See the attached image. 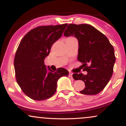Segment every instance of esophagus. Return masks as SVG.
Segmentation results:
<instances>
[{
    "label": "esophagus",
    "mask_w": 126,
    "mask_h": 126,
    "mask_svg": "<svg viewBox=\"0 0 126 126\" xmlns=\"http://www.w3.org/2000/svg\"><path fill=\"white\" fill-rule=\"evenodd\" d=\"M68 76H69V77H72V76H73V73H69Z\"/></svg>",
    "instance_id": "esophagus-1"
}]
</instances>
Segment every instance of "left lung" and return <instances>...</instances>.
Returning <instances> with one entry per match:
<instances>
[{
  "mask_svg": "<svg viewBox=\"0 0 126 126\" xmlns=\"http://www.w3.org/2000/svg\"><path fill=\"white\" fill-rule=\"evenodd\" d=\"M65 37L74 36L78 40V61L83 63L82 73L73 74L75 80L84 82L82 94H96L105 88L112 77L115 62L114 49L104 34L89 24H70L63 33Z\"/></svg>",
  "mask_w": 126,
  "mask_h": 126,
  "instance_id": "left-lung-1",
  "label": "left lung"
}]
</instances>
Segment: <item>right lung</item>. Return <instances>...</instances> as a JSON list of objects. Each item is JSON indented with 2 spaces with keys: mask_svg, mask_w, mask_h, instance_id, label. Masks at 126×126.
I'll use <instances>...</instances> for the list:
<instances>
[{
  "mask_svg": "<svg viewBox=\"0 0 126 126\" xmlns=\"http://www.w3.org/2000/svg\"><path fill=\"white\" fill-rule=\"evenodd\" d=\"M67 26L63 24L37 27L27 32L18 46L14 58L15 77L22 92L32 99L50 98L56 92L58 79L68 76L66 69L59 68L53 71L46 68L44 63Z\"/></svg>",
  "mask_w": 126,
  "mask_h": 126,
  "instance_id": "right-lung-1",
  "label": "right lung"
}]
</instances>
